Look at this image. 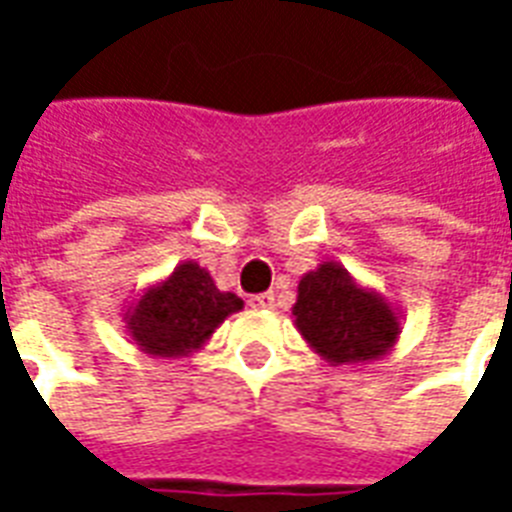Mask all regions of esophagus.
Segmentation results:
<instances>
[{"label":"esophagus","instance_id":"34e87169","mask_svg":"<svg viewBox=\"0 0 512 512\" xmlns=\"http://www.w3.org/2000/svg\"><path fill=\"white\" fill-rule=\"evenodd\" d=\"M249 307H255V310H274L277 307V296L268 290V293H257L249 299Z\"/></svg>","mask_w":512,"mask_h":512}]
</instances>
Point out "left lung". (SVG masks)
<instances>
[{
  "mask_svg": "<svg viewBox=\"0 0 512 512\" xmlns=\"http://www.w3.org/2000/svg\"><path fill=\"white\" fill-rule=\"evenodd\" d=\"M296 329L329 365H367L384 359L400 337V310L384 293L323 260L299 279Z\"/></svg>",
  "mask_w": 512,
  "mask_h": 512,
  "instance_id": "1",
  "label": "left lung"
}]
</instances>
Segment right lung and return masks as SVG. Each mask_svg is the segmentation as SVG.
I'll use <instances>...</instances> for the list:
<instances>
[{"label":"right lung","mask_w":512,"mask_h":512,"mask_svg":"<svg viewBox=\"0 0 512 512\" xmlns=\"http://www.w3.org/2000/svg\"><path fill=\"white\" fill-rule=\"evenodd\" d=\"M244 310L235 293L216 288L211 271L183 260L172 274L126 301L123 323L131 343L153 359H183L200 351L233 312Z\"/></svg>","instance_id":"obj_1"}]
</instances>
